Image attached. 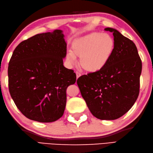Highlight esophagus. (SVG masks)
Listing matches in <instances>:
<instances>
[{
    "mask_svg": "<svg viewBox=\"0 0 153 153\" xmlns=\"http://www.w3.org/2000/svg\"><path fill=\"white\" fill-rule=\"evenodd\" d=\"M76 78H77V79L79 77H80V76H81V73H79V72H78V71H76Z\"/></svg>",
    "mask_w": 153,
    "mask_h": 153,
    "instance_id": "esophagus-1",
    "label": "esophagus"
}]
</instances>
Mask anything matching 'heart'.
Returning a JSON list of instances; mask_svg holds the SVG:
<instances>
[{"label": "heart", "instance_id": "obj_1", "mask_svg": "<svg viewBox=\"0 0 153 153\" xmlns=\"http://www.w3.org/2000/svg\"><path fill=\"white\" fill-rule=\"evenodd\" d=\"M114 49V41L110 34L94 32L76 39L72 44L66 59L69 65L76 62L80 57V65L85 71L97 72L105 67Z\"/></svg>", "mask_w": 153, "mask_h": 153}]
</instances>
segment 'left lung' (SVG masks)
<instances>
[{"mask_svg": "<svg viewBox=\"0 0 153 153\" xmlns=\"http://www.w3.org/2000/svg\"><path fill=\"white\" fill-rule=\"evenodd\" d=\"M114 49L101 70L77 79L80 93L93 116L114 120L127 112L136 102L140 90L142 62L136 45L112 28Z\"/></svg>", "mask_w": 153, "mask_h": 153, "instance_id": "left-lung-1", "label": "left lung"}]
</instances>
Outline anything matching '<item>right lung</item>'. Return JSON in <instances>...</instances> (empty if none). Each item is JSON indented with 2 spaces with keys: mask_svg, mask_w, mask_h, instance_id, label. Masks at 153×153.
<instances>
[{
  "mask_svg": "<svg viewBox=\"0 0 153 153\" xmlns=\"http://www.w3.org/2000/svg\"><path fill=\"white\" fill-rule=\"evenodd\" d=\"M67 43L60 30L36 34L17 46L8 67V89L17 108L30 120L56 121L67 102L66 91L76 82L65 68Z\"/></svg>",
  "mask_w": 153,
  "mask_h": 153,
  "instance_id": "right-lung-1",
  "label": "right lung"
}]
</instances>
